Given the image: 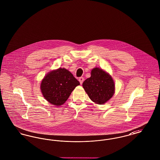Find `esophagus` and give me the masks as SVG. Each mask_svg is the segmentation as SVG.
Here are the masks:
<instances>
[{
  "label": "esophagus",
  "mask_w": 160,
  "mask_h": 160,
  "mask_svg": "<svg viewBox=\"0 0 160 160\" xmlns=\"http://www.w3.org/2000/svg\"><path fill=\"white\" fill-rule=\"evenodd\" d=\"M84 80V78L83 77H80L78 78V81L80 82V83L81 84L83 83Z\"/></svg>",
  "instance_id": "34e87169"
}]
</instances>
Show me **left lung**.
<instances>
[{"label":"left lung","instance_id":"1","mask_svg":"<svg viewBox=\"0 0 160 160\" xmlns=\"http://www.w3.org/2000/svg\"><path fill=\"white\" fill-rule=\"evenodd\" d=\"M91 74V77L83 83L84 89L93 102L103 104L114 95V81L108 73L99 68L92 69Z\"/></svg>","mask_w":160,"mask_h":160}]
</instances>
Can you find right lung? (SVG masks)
I'll use <instances>...</instances> for the list:
<instances>
[{
  "mask_svg": "<svg viewBox=\"0 0 160 160\" xmlns=\"http://www.w3.org/2000/svg\"><path fill=\"white\" fill-rule=\"evenodd\" d=\"M79 84V82L68 70L59 68L49 72L44 77L41 83V90L48 102L59 106L65 102Z\"/></svg>",
  "mask_w": 160,
  "mask_h": 160,
  "instance_id": "right-lung-1",
  "label": "right lung"
}]
</instances>
